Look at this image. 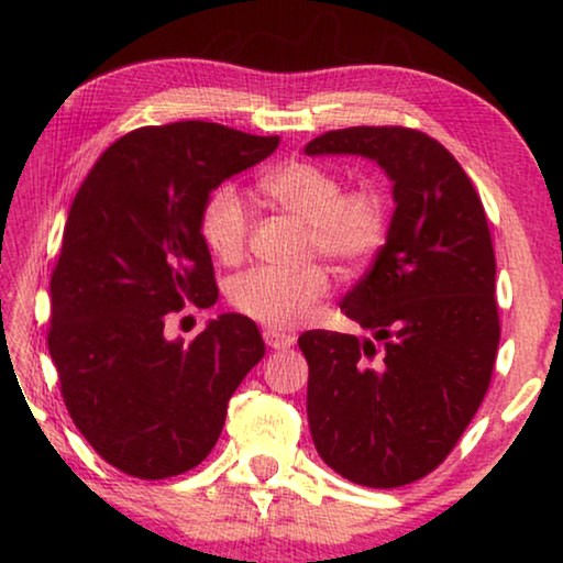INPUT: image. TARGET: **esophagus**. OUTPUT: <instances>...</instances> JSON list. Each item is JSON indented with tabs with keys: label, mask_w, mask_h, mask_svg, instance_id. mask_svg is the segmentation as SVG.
<instances>
[{
	"label": "esophagus",
	"mask_w": 563,
	"mask_h": 563,
	"mask_svg": "<svg viewBox=\"0 0 563 563\" xmlns=\"http://www.w3.org/2000/svg\"><path fill=\"white\" fill-rule=\"evenodd\" d=\"M263 340H265V345L273 350H288L292 345V338L285 335V332H278V330H265Z\"/></svg>",
	"instance_id": "1"
}]
</instances>
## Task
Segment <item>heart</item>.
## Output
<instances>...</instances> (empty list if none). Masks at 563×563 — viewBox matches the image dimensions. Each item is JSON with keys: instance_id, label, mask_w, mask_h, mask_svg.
<instances>
[{"instance_id": "1", "label": "heart", "mask_w": 563, "mask_h": 563, "mask_svg": "<svg viewBox=\"0 0 563 563\" xmlns=\"http://www.w3.org/2000/svg\"><path fill=\"white\" fill-rule=\"evenodd\" d=\"M273 206L300 218L308 228L305 253H320L340 271L365 263L387 235V201L375 186L342 190V180L320 164L290 161L258 180ZM201 235L218 261L241 263L251 238V213L235 188L223 186L208 198ZM328 271L308 263L295 271L253 268L231 283L228 300L245 318L268 330L300 325L312 305L328 292Z\"/></svg>"}]
</instances>
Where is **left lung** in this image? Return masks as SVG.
Wrapping results in <instances>:
<instances>
[{
    "mask_svg": "<svg viewBox=\"0 0 563 563\" xmlns=\"http://www.w3.org/2000/svg\"><path fill=\"white\" fill-rule=\"evenodd\" d=\"M308 156L355 154L393 180L387 241L340 310L374 340L308 330V422L322 462L373 489L444 462L489 389L499 347L487 213L440 141L405 126L328 131Z\"/></svg>",
    "mask_w": 563,
    "mask_h": 563,
    "instance_id": "left-lung-1",
    "label": "left lung"
}]
</instances>
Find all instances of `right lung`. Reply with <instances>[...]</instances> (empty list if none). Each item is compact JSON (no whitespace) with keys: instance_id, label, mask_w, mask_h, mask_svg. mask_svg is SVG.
I'll return each instance as SVG.
<instances>
[{"instance_id":"right-lung-1","label":"right lung","mask_w":563,"mask_h":563,"mask_svg":"<svg viewBox=\"0 0 563 563\" xmlns=\"http://www.w3.org/2000/svg\"><path fill=\"white\" fill-rule=\"evenodd\" d=\"M278 144L208 121L144 126L103 151L74 198L52 273L49 352L74 424L123 474L166 479L201 464L265 355L258 325L238 312L188 345L164 325L186 302L218 300L201 235L211 190Z\"/></svg>"}]
</instances>
